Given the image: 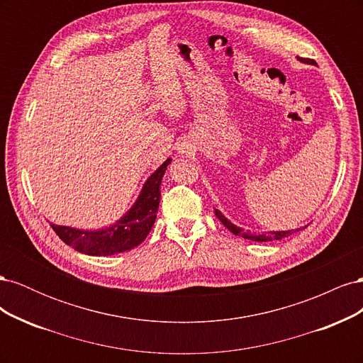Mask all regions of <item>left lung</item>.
Instances as JSON below:
<instances>
[{"label": "left lung", "instance_id": "1", "mask_svg": "<svg viewBox=\"0 0 363 363\" xmlns=\"http://www.w3.org/2000/svg\"><path fill=\"white\" fill-rule=\"evenodd\" d=\"M215 215L218 216L219 221H221L230 232H232L233 235L236 236H240L244 239H250V240H255V242H268V240H280L283 238H288L291 236L292 233H295L296 230H279V232H269L268 235L267 233H262V235H256V233H250V232H244L242 227H238L235 225L230 219H227L221 212L218 211V208H215Z\"/></svg>", "mask_w": 363, "mask_h": 363}]
</instances>
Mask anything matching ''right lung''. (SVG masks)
Instances as JSON below:
<instances>
[{
  "label": "right lung",
  "mask_w": 363,
  "mask_h": 363,
  "mask_svg": "<svg viewBox=\"0 0 363 363\" xmlns=\"http://www.w3.org/2000/svg\"><path fill=\"white\" fill-rule=\"evenodd\" d=\"M169 163L171 159H167L150 175L133 206L112 225L82 230L51 224L52 230L65 244L89 256H113L138 247L155 225L160 203V184Z\"/></svg>",
  "instance_id": "obj_1"
}]
</instances>
